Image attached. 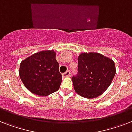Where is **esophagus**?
<instances>
[{
  "mask_svg": "<svg viewBox=\"0 0 132 132\" xmlns=\"http://www.w3.org/2000/svg\"><path fill=\"white\" fill-rule=\"evenodd\" d=\"M71 76V73L69 70H67L66 72H64L62 74V77H68Z\"/></svg>",
  "mask_w": 132,
  "mask_h": 132,
  "instance_id": "obj_1",
  "label": "esophagus"
}]
</instances>
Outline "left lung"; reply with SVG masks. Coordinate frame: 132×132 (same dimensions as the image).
Returning a JSON list of instances; mask_svg holds the SVG:
<instances>
[{
  "label": "left lung",
  "instance_id": "8db88e82",
  "mask_svg": "<svg viewBox=\"0 0 132 132\" xmlns=\"http://www.w3.org/2000/svg\"><path fill=\"white\" fill-rule=\"evenodd\" d=\"M116 74L112 60L98 53H82L78 57V73L72 77L75 92L84 98L100 96Z\"/></svg>",
  "mask_w": 132,
  "mask_h": 132
}]
</instances>
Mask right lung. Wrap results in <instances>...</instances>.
I'll use <instances>...</instances> for the list:
<instances>
[{
  "mask_svg": "<svg viewBox=\"0 0 132 132\" xmlns=\"http://www.w3.org/2000/svg\"><path fill=\"white\" fill-rule=\"evenodd\" d=\"M56 53L43 51L22 60L19 75L24 86L39 96H48L59 90L62 81Z\"/></svg>",
  "mask_w": 132,
  "mask_h": 132,
  "instance_id": "1",
  "label": "right lung"
}]
</instances>
